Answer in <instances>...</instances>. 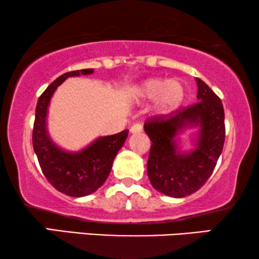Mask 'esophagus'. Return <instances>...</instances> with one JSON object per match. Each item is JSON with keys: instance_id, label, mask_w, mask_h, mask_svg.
<instances>
[{"instance_id": "esophagus-1", "label": "esophagus", "mask_w": 259, "mask_h": 259, "mask_svg": "<svg viewBox=\"0 0 259 259\" xmlns=\"http://www.w3.org/2000/svg\"><path fill=\"white\" fill-rule=\"evenodd\" d=\"M141 131H143V125H141V123H134V125H132V127H131L130 132L132 134H136V133H140Z\"/></svg>"}]
</instances>
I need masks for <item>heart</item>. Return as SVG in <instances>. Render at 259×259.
<instances>
[{
    "instance_id": "1",
    "label": "heart",
    "mask_w": 259,
    "mask_h": 259,
    "mask_svg": "<svg viewBox=\"0 0 259 259\" xmlns=\"http://www.w3.org/2000/svg\"><path fill=\"white\" fill-rule=\"evenodd\" d=\"M137 100L147 102L155 100V109L160 114H168L178 109L185 100L186 90L182 81L151 77L133 88Z\"/></svg>"
}]
</instances>
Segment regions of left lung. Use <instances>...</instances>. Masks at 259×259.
Segmentation results:
<instances>
[{
  "instance_id": "1",
  "label": "left lung",
  "mask_w": 259,
  "mask_h": 259,
  "mask_svg": "<svg viewBox=\"0 0 259 259\" xmlns=\"http://www.w3.org/2000/svg\"><path fill=\"white\" fill-rule=\"evenodd\" d=\"M197 104L169 115L148 119L144 130L152 141L147 175L152 186L173 198L190 196L213 172L225 141L224 108L214 92L196 79ZM187 128H198L195 148L184 152L176 137Z\"/></svg>"
}]
</instances>
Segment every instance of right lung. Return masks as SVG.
<instances>
[{
    "label": "right lung",
    "mask_w": 259,
    "mask_h": 259,
    "mask_svg": "<svg viewBox=\"0 0 259 259\" xmlns=\"http://www.w3.org/2000/svg\"><path fill=\"white\" fill-rule=\"evenodd\" d=\"M93 72L94 69H80L62 74L41 94L35 109L33 147L38 164L48 182L69 197L88 196L106 182L115 155L128 136V130H125L100 137L77 152L62 150L52 140L47 130V115L56 88L70 76L90 75Z\"/></svg>",
    "instance_id": "right-lung-1"
}]
</instances>
